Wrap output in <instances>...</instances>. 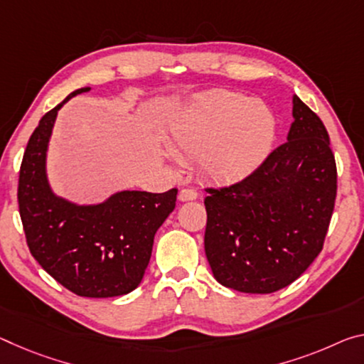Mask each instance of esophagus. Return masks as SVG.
<instances>
[{
    "mask_svg": "<svg viewBox=\"0 0 364 364\" xmlns=\"http://www.w3.org/2000/svg\"><path fill=\"white\" fill-rule=\"evenodd\" d=\"M178 198H180V200H183V203H186V200H194L198 199V191L193 188H183L180 194H178Z\"/></svg>",
    "mask_w": 364,
    "mask_h": 364,
    "instance_id": "obj_1",
    "label": "esophagus"
}]
</instances>
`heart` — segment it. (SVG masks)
Masks as SVG:
<instances>
[{
	"mask_svg": "<svg viewBox=\"0 0 364 364\" xmlns=\"http://www.w3.org/2000/svg\"><path fill=\"white\" fill-rule=\"evenodd\" d=\"M275 131V117L265 103L218 90L183 109L173 123L170 147L181 160L198 159L207 178L236 181L265 160Z\"/></svg>",
	"mask_w": 364,
	"mask_h": 364,
	"instance_id": "heart-1",
	"label": "heart"
}]
</instances>
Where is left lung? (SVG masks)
<instances>
[{"label": "left lung", "instance_id": "left-lung-1", "mask_svg": "<svg viewBox=\"0 0 364 364\" xmlns=\"http://www.w3.org/2000/svg\"><path fill=\"white\" fill-rule=\"evenodd\" d=\"M287 142L230 186L205 188L204 247L218 284L274 293L319 256L337 196V165L321 118L295 95Z\"/></svg>", "mask_w": 364, "mask_h": 364}]
</instances>
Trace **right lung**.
Instances as JSON below:
<instances>
[{"mask_svg": "<svg viewBox=\"0 0 364 364\" xmlns=\"http://www.w3.org/2000/svg\"><path fill=\"white\" fill-rule=\"evenodd\" d=\"M87 90H74L66 100ZM65 102L43 114L22 157L17 203L27 246L58 284L79 296L126 295L141 284L154 236L175 209L178 189L160 194L121 191L97 205L56 198L48 186L45 160L58 109Z\"/></svg>", "mask_w": 364, "mask_h": 364, "instance_id": "obj_1", "label": "right lung"}]
</instances>
